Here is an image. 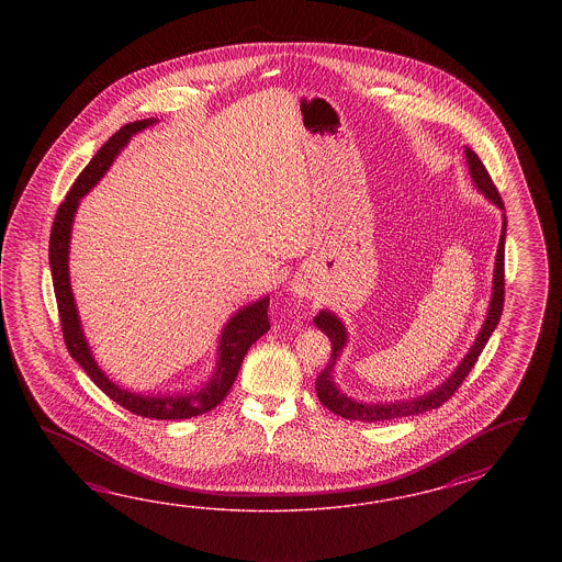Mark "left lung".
I'll list each match as a JSON object with an SVG mask.
<instances>
[{
  "label": "left lung",
  "mask_w": 562,
  "mask_h": 562,
  "mask_svg": "<svg viewBox=\"0 0 562 562\" xmlns=\"http://www.w3.org/2000/svg\"><path fill=\"white\" fill-rule=\"evenodd\" d=\"M467 160L477 191L486 194V199L496 204L498 209H504L501 194L496 191L494 182L490 179L488 170L482 165V160L477 158L476 153L467 148ZM504 237H506V216L502 221L501 243H498L496 263H494V281H492L488 315L484 319V325L477 334L474 346L468 351L467 358L462 359V363L456 368L454 373L430 394L419 395V397L406 400V402H394V404H363V402H356V400L347 397L344 392L337 390L334 375H331L335 359L339 358V353L344 351L347 344L346 325L339 322L331 311H322L319 315H315L313 322L331 341L329 366L315 380V392H317V397H319L323 406L331 409L334 414L341 416V418L359 419V422H383V419L418 416V414H424L428 409H436V407L442 406L443 402H448L456 394V390L467 380V375L474 368L482 349L488 344L490 335L501 322L502 310H504Z\"/></svg>",
  "instance_id": "8db88e82"
}]
</instances>
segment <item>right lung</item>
<instances>
[{
    "instance_id": "add662e5",
    "label": "right lung",
    "mask_w": 562,
    "mask_h": 562,
    "mask_svg": "<svg viewBox=\"0 0 562 562\" xmlns=\"http://www.w3.org/2000/svg\"><path fill=\"white\" fill-rule=\"evenodd\" d=\"M156 119L136 120L131 124H124L116 134H112L102 148L95 153L94 158L86 165L80 177L76 179L72 189L68 192L66 201L58 206V213L54 216V225L49 233V269L54 281V293L58 301L60 313L61 334L66 347L80 366L88 373V378L116 402L124 409H128L136 416L153 419H187L201 416L204 412H211L227 397L231 385L237 380L240 363L249 347L271 329V323L267 317L269 297L259 299L251 305L243 307L239 313L231 317L221 334L218 344V361L211 382L204 383L199 392L187 395H140L122 390L116 383L110 382L106 373L98 368L92 351L86 341L78 310L74 303L70 276H68V252H70V233H72L74 215L80 204V199L94 187L98 180L104 177L120 150L128 144L136 132L144 131L146 126L155 124Z\"/></svg>"
}]
</instances>
